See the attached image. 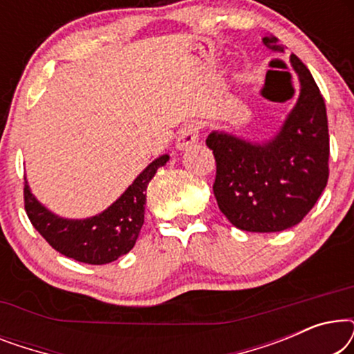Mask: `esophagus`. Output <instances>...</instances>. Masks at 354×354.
<instances>
[{"label": "esophagus", "mask_w": 354, "mask_h": 354, "mask_svg": "<svg viewBox=\"0 0 354 354\" xmlns=\"http://www.w3.org/2000/svg\"><path fill=\"white\" fill-rule=\"evenodd\" d=\"M198 137H200V129H198L196 124H185L183 127L178 130V137L176 142L177 149H187L192 145L198 142Z\"/></svg>", "instance_id": "esophagus-1"}]
</instances>
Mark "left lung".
I'll use <instances>...</instances> for the list:
<instances>
[{"label":"left lung","mask_w":354,"mask_h":354,"mask_svg":"<svg viewBox=\"0 0 354 354\" xmlns=\"http://www.w3.org/2000/svg\"><path fill=\"white\" fill-rule=\"evenodd\" d=\"M263 43L283 53L279 38ZM299 95L269 140L251 142L214 130L206 145L216 158L214 196L227 219L246 232H282L299 224L313 209L328 178V125L326 103L311 72L290 56Z\"/></svg>","instance_id":"8db88e82"}]
</instances>
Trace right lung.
<instances>
[{
	"label": "right lung",
	"instance_id": "obj_1",
	"mask_svg": "<svg viewBox=\"0 0 354 354\" xmlns=\"http://www.w3.org/2000/svg\"><path fill=\"white\" fill-rule=\"evenodd\" d=\"M169 161L162 154L149 162L113 205L85 219L55 214L33 195L26 178L24 200L32 225L61 254L85 264H108L135 246L145 222L147 188L159 167Z\"/></svg>",
	"mask_w": 354,
	"mask_h": 354
}]
</instances>
